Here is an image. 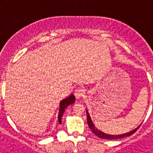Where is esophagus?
<instances>
[{
  "mask_svg": "<svg viewBox=\"0 0 153 153\" xmlns=\"http://www.w3.org/2000/svg\"><path fill=\"white\" fill-rule=\"evenodd\" d=\"M85 93V90L82 87H78V88L76 89L75 92H74V95H75L76 98L79 99L82 98V97L84 96Z\"/></svg>",
  "mask_w": 153,
  "mask_h": 153,
  "instance_id": "1",
  "label": "esophagus"
}]
</instances>
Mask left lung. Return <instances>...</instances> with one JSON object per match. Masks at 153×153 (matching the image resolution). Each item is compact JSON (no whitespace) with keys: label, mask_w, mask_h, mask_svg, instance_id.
<instances>
[{"label":"left lung","mask_w":153,"mask_h":153,"mask_svg":"<svg viewBox=\"0 0 153 153\" xmlns=\"http://www.w3.org/2000/svg\"><path fill=\"white\" fill-rule=\"evenodd\" d=\"M86 115H87V123H88L89 127H90V129L92 130V132H93L96 136H98V137L101 138V139H105V140H117V139H120V138H124V137H126V136H131V135L133 134V133H135L140 126H138L136 129H133V130L130 131V132H126V133H124V134H121V135L106 134V133H104V132H102V131L99 130L97 127L94 126V124H93V122H92L91 118H90V115H89L88 112L87 111H86Z\"/></svg>","instance_id":"8db88e82"}]
</instances>
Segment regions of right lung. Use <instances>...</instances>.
I'll list each match as a JSON object with an SVG mask.
<instances>
[{
  "label": "right lung",
  "instance_id": "add662e5",
  "mask_svg": "<svg viewBox=\"0 0 153 153\" xmlns=\"http://www.w3.org/2000/svg\"><path fill=\"white\" fill-rule=\"evenodd\" d=\"M75 102V97H74V94H71L70 97H68L67 98H65L64 100L60 102V112H59V115H58V122L59 123H61V119L62 116H63V113L65 111V109L70 105V104H73Z\"/></svg>",
  "mask_w": 153,
  "mask_h": 153
}]
</instances>
